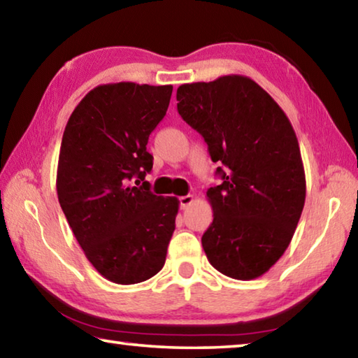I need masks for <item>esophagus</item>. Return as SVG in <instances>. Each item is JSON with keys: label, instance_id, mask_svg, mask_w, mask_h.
<instances>
[{"label": "esophagus", "instance_id": "1", "mask_svg": "<svg viewBox=\"0 0 358 358\" xmlns=\"http://www.w3.org/2000/svg\"><path fill=\"white\" fill-rule=\"evenodd\" d=\"M178 201H180V207L185 210V208L189 207V205L194 202V196H192V194H187V196H181Z\"/></svg>", "mask_w": 358, "mask_h": 358}]
</instances>
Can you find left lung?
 <instances>
[{
    "label": "left lung",
    "instance_id": "8db88e82",
    "mask_svg": "<svg viewBox=\"0 0 358 358\" xmlns=\"http://www.w3.org/2000/svg\"><path fill=\"white\" fill-rule=\"evenodd\" d=\"M177 108L220 162L207 191L213 222L202 235L208 262L250 281L273 266L294 237L306 197L299 141L275 99L245 76L185 83Z\"/></svg>",
    "mask_w": 358,
    "mask_h": 358
}]
</instances>
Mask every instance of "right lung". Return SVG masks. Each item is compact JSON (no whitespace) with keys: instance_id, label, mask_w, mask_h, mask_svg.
<instances>
[{"instance_id":"obj_1","label":"right lung","mask_w":358,"mask_h":358,"mask_svg":"<svg viewBox=\"0 0 358 358\" xmlns=\"http://www.w3.org/2000/svg\"><path fill=\"white\" fill-rule=\"evenodd\" d=\"M172 90L134 82L99 85L66 124L58 201L85 256L112 282L147 281L166 262L180 202L155 196L148 181H141L153 167L148 137L164 118Z\"/></svg>"}]
</instances>
